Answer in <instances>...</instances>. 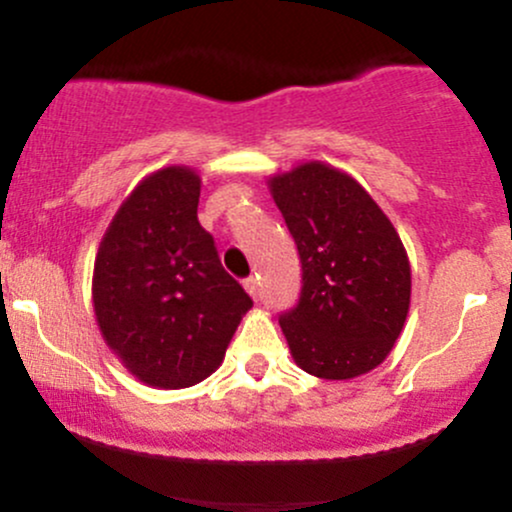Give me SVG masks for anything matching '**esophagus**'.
<instances>
[{"mask_svg":"<svg viewBox=\"0 0 512 512\" xmlns=\"http://www.w3.org/2000/svg\"><path fill=\"white\" fill-rule=\"evenodd\" d=\"M243 286H245V291H248L252 298L260 296V284H257V276H250V279H245Z\"/></svg>","mask_w":512,"mask_h":512,"instance_id":"34e87169","label":"esophagus"}]
</instances>
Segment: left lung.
<instances>
[{"instance_id": "8db88e82", "label": "left lung", "mask_w": 512, "mask_h": 512, "mask_svg": "<svg viewBox=\"0 0 512 512\" xmlns=\"http://www.w3.org/2000/svg\"><path fill=\"white\" fill-rule=\"evenodd\" d=\"M303 264L281 332L298 368L351 380L390 356L407 322L411 267L397 228L344 170L305 161L267 180Z\"/></svg>"}]
</instances>
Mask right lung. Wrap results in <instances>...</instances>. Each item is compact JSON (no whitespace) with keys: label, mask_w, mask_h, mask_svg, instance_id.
Instances as JSON below:
<instances>
[{"label":"right lung","mask_w":512,"mask_h":512,"mask_svg":"<svg viewBox=\"0 0 512 512\" xmlns=\"http://www.w3.org/2000/svg\"><path fill=\"white\" fill-rule=\"evenodd\" d=\"M199 190L190 166L146 175L115 211L93 262V313L105 344L158 390L209 378L252 308L199 226Z\"/></svg>","instance_id":"add662e5"}]
</instances>
